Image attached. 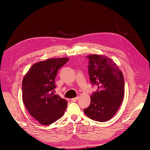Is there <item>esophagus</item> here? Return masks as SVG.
<instances>
[{"mask_svg":"<svg viewBox=\"0 0 150 150\" xmlns=\"http://www.w3.org/2000/svg\"><path fill=\"white\" fill-rule=\"evenodd\" d=\"M78 99V97H76V98H72L71 100L72 101V102H76L77 101V100Z\"/></svg>","mask_w":150,"mask_h":150,"instance_id":"obj_1","label":"esophagus"}]
</instances>
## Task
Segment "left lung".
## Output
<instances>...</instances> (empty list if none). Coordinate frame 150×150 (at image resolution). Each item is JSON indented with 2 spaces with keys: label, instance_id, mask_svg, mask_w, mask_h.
Returning <instances> with one entry per match:
<instances>
[{
  "label": "left lung",
  "instance_id": "8db88e82",
  "mask_svg": "<svg viewBox=\"0 0 150 150\" xmlns=\"http://www.w3.org/2000/svg\"><path fill=\"white\" fill-rule=\"evenodd\" d=\"M89 59V80L98 85L91 96V104L85 115L93 120L105 122L118 110L125 96V80L119 67L110 57L98 54L86 56Z\"/></svg>",
  "mask_w": 150,
  "mask_h": 150
}]
</instances>
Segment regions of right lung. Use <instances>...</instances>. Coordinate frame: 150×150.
<instances>
[{
  "label": "right lung",
  "mask_w": 150,
  "mask_h": 150,
  "mask_svg": "<svg viewBox=\"0 0 150 150\" xmlns=\"http://www.w3.org/2000/svg\"><path fill=\"white\" fill-rule=\"evenodd\" d=\"M67 57L47 59L30 67L22 80V101L30 115L44 126L64 115L67 101L54 94L57 71L69 61Z\"/></svg>",
  "instance_id": "1"
}]
</instances>
